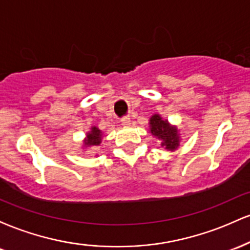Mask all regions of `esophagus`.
Listing matches in <instances>:
<instances>
[{
  "mask_svg": "<svg viewBox=\"0 0 250 250\" xmlns=\"http://www.w3.org/2000/svg\"><path fill=\"white\" fill-rule=\"evenodd\" d=\"M121 123H122L123 125H130V117H129V116L122 117V119H121Z\"/></svg>",
  "mask_w": 250,
  "mask_h": 250,
  "instance_id": "34e87169",
  "label": "esophagus"
}]
</instances>
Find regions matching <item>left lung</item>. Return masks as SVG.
Returning a JSON list of instances; mask_svg holds the SVG:
<instances>
[{
    "label": "left lung",
    "instance_id": "left-lung-1",
    "mask_svg": "<svg viewBox=\"0 0 250 250\" xmlns=\"http://www.w3.org/2000/svg\"><path fill=\"white\" fill-rule=\"evenodd\" d=\"M149 128L153 136L159 139L162 147L167 150H176L180 146V134L175 125H171L167 120H163L159 114H155L149 120Z\"/></svg>",
    "mask_w": 250,
    "mask_h": 250
}]
</instances>
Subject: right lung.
Listing matches in <instances>:
<instances>
[{
  "label": "right lung",
  "mask_w": 250,
  "mask_h": 250,
  "mask_svg": "<svg viewBox=\"0 0 250 250\" xmlns=\"http://www.w3.org/2000/svg\"><path fill=\"white\" fill-rule=\"evenodd\" d=\"M102 141V131L97 127H91L90 131L85 136L83 145L84 147H97Z\"/></svg>",
  "instance_id": "1"
}]
</instances>
